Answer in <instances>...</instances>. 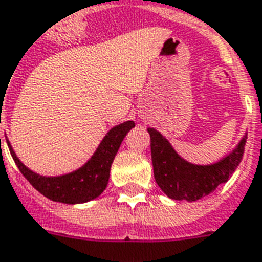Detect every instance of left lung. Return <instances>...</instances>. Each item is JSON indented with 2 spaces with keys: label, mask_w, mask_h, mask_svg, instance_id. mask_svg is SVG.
<instances>
[{
  "label": "left lung",
  "mask_w": 262,
  "mask_h": 262,
  "mask_svg": "<svg viewBox=\"0 0 262 262\" xmlns=\"http://www.w3.org/2000/svg\"><path fill=\"white\" fill-rule=\"evenodd\" d=\"M151 163L154 179L159 187L171 200L194 201L213 192L217 186L226 183L242 161L247 134L232 151L220 161L208 165L188 163L180 157L167 138L156 128L149 127Z\"/></svg>",
  "instance_id": "left-lung-1"
}]
</instances>
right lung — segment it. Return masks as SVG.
<instances>
[{"label":"right lung","instance_id":"add662e5","mask_svg":"<svg viewBox=\"0 0 262 262\" xmlns=\"http://www.w3.org/2000/svg\"><path fill=\"white\" fill-rule=\"evenodd\" d=\"M134 127L135 123L133 120L115 125L103 137L87 163L70 173L58 176H43L31 171L16 156L9 139H7V143L20 172L42 195L54 202L70 205L84 204L95 200L106 188L115 156L127 133Z\"/></svg>","mask_w":262,"mask_h":262}]
</instances>
